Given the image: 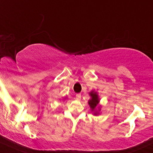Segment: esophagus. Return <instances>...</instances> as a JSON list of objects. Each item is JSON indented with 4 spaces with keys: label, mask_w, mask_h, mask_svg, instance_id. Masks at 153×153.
<instances>
[{
    "label": "esophagus",
    "mask_w": 153,
    "mask_h": 153,
    "mask_svg": "<svg viewBox=\"0 0 153 153\" xmlns=\"http://www.w3.org/2000/svg\"><path fill=\"white\" fill-rule=\"evenodd\" d=\"M75 97H76V100H80V99H81V95H80V94H76V96H75Z\"/></svg>",
    "instance_id": "obj_1"
}]
</instances>
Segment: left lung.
Here are the masks:
<instances>
[{
	"label": "left lung",
	"mask_w": 153,
	"mask_h": 153,
	"mask_svg": "<svg viewBox=\"0 0 153 153\" xmlns=\"http://www.w3.org/2000/svg\"><path fill=\"white\" fill-rule=\"evenodd\" d=\"M91 99L88 100V104L89 105L91 110L93 112V115H100V112L101 110V106L100 105V97H99L98 93L96 91H91L88 93Z\"/></svg>",
	"instance_id": "8db88e82"
}]
</instances>
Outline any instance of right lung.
Wrapping results in <instances>:
<instances>
[{
  "instance_id": "add662e5",
  "label": "right lung",
  "mask_w": 153,
  "mask_h": 153,
  "mask_svg": "<svg viewBox=\"0 0 153 153\" xmlns=\"http://www.w3.org/2000/svg\"><path fill=\"white\" fill-rule=\"evenodd\" d=\"M67 99H68V97H65V99H64V100H67Z\"/></svg>"
}]
</instances>
